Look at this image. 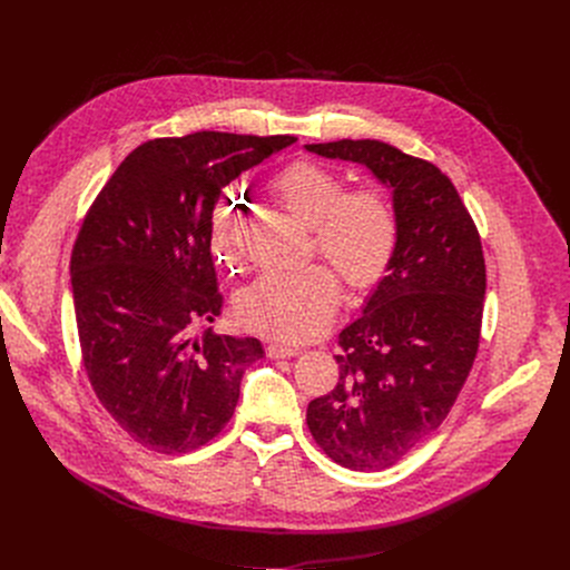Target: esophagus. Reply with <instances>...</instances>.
I'll use <instances>...</instances> for the list:
<instances>
[{
    "label": "esophagus",
    "instance_id": "esophagus-1",
    "mask_svg": "<svg viewBox=\"0 0 570 570\" xmlns=\"http://www.w3.org/2000/svg\"><path fill=\"white\" fill-rule=\"evenodd\" d=\"M266 354H268V358L279 361V358H293V356H297V354H299V350H297V347H291V345L271 343V345L266 347Z\"/></svg>",
    "mask_w": 570,
    "mask_h": 570
}]
</instances>
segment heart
I'll list each match as a JSON object with an SVG mask.
<instances>
[{
  "mask_svg": "<svg viewBox=\"0 0 570 570\" xmlns=\"http://www.w3.org/2000/svg\"><path fill=\"white\" fill-rule=\"evenodd\" d=\"M275 198L302 223L313 225L317 250L345 282L365 291L387 271L399 223L390 198L376 187L345 189L341 176L308 159L282 167L268 183ZM238 205L232 196L214 203L207 223L209 250L220 264L236 253ZM341 282L327 264L297 271H266L236 297V315L248 330L277 341H306L332 322Z\"/></svg>",
  "mask_w": 570,
  "mask_h": 570,
  "instance_id": "heart-1",
  "label": "heart"
}]
</instances>
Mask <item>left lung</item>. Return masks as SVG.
Listing matches in <instances>:
<instances>
[{"instance_id":"obj_1","label":"left lung","mask_w":570,"mask_h":570,"mask_svg":"<svg viewBox=\"0 0 570 570\" xmlns=\"http://www.w3.org/2000/svg\"><path fill=\"white\" fill-rule=\"evenodd\" d=\"M356 161L392 191L399 240L363 315L341 332L336 387L306 409L334 462L381 471L449 415L473 365L484 299L480 234L453 183L426 159L376 139L306 144Z\"/></svg>"}]
</instances>
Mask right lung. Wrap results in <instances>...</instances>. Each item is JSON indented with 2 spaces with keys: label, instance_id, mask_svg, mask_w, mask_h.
<instances>
[{
  "label": "right lung",
  "instance_id": "right-lung-1",
  "mask_svg": "<svg viewBox=\"0 0 570 570\" xmlns=\"http://www.w3.org/2000/svg\"><path fill=\"white\" fill-rule=\"evenodd\" d=\"M295 137L203 130L137 146L92 203L71 250L88 379L141 446L187 453L232 420L257 338L194 336L220 313L207 223L225 185Z\"/></svg>",
  "mask_w": 570,
  "mask_h": 570
}]
</instances>
